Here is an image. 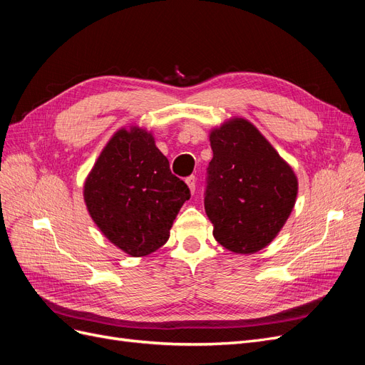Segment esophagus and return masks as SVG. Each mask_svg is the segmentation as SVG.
<instances>
[{"mask_svg": "<svg viewBox=\"0 0 365 365\" xmlns=\"http://www.w3.org/2000/svg\"><path fill=\"white\" fill-rule=\"evenodd\" d=\"M185 182H187V185H189L190 192H192V193H195V189H196V181H195V176H193V175H192V176H189V178L185 180Z\"/></svg>", "mask_w": 365, "mask_h": 365, "instance_id": "esophagus-1", "label": "esophagus"}]
</instances>
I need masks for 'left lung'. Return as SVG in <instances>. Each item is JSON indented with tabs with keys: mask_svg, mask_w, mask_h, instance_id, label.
<instances>
[{
	"mask_svg": "<svg viewBox=\"0 0 365 365\" xmlns=\"http://www.w3.org/2000/svg\"><path fill=\"white\" fill-rule=\"evenodd\" d=\"M204 207L220 245L252 254L271 244L288 220L298 192L291 165L245 118L210 134Z\"/></svg>",
	"mask_w": 365,
	"mask_h": 365,
	"instance_id": "obj_1",
	"label": "left lung"
}]
</instances>
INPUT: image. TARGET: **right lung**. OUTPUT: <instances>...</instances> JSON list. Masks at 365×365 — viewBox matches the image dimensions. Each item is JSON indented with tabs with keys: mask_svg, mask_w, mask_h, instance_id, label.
I'll return each instance as SVG.
<instances>
[{
	"mask_svg": "<svg viewBox=\"0 0 365 365\" xmlns=\"http://www.w3.org/2000/svg\"><path fill=\"white\" fill-rule=\"evenodd\" d=\"M83 197L102 233L129 256L143 257L168 242L190 190L170 172L150 132L132 126L108 141L85 181Z\"/></svg>",
	"mask_w": 365,
	"mask_h": 365,
	"instance_id": "right-lung-1",
	"label": "right lung"
}]
</instances>
